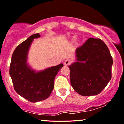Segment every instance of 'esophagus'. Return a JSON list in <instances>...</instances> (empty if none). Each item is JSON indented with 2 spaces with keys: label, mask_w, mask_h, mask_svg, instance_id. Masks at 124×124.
Segmentation results:
<instances>
[{
  "label": "esophagus",
  "mask_w": 124,
  "mask_h": 124,
  "mask_svg": "<svg viewBox=\"0 0 124 124\" xmlns=\"http://www.w3.org/2000/svg\"><path fill=\"white\" fill-rule=\"evenodd\" d=\"M71 62H72V61H71V60L70 59H66L65 61L64 62V65L65 66H67V65H70V64L71 63Z\"/></svg>",
  "instance_id": "34e87169"
}]
</instances>
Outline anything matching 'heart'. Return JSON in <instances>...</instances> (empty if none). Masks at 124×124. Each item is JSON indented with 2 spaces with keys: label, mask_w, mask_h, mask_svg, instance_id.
<instances>
[{
  "label": "heart",
  "mask_w": 124,
  "mask_h": 124,
  "mask_svg": "<svg viewBox=\"0 0 124 124\" xmlns=\"http://www.w3.org/2000/svg\"><path fill=\"white\" fill-rule=\"evenodd\" d=\"M75 38H76V36H74V37H73V39H72V41H74V40H75Z\"/></svg>",
  "instance_id": "1"
}]
</instances>
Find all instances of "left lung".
I'll return each mask as SVG.
<instances>
[{"label": "left lung", "instance_id": "1", "mask_svg": "<svg viewBox=\"0 0 124 124\" xmlns=\"http://www.w3.org/2000/svg\"><path fill=\"white\" fill-rule=\"evenodd\" d=\"M76 62L69 66L72 87L84 96L99 94L112 77L113 59L100 39H88L75 50Z\"/></svg>", "mask_w": 124, "mask_h": 124}]
</instances>
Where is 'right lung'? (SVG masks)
Segmentation results:
<instances>
[{
	"instance_id": "right-lung-1",
	"label": "right lung",
	"mask_w": 124,
	"mask_h": 124,
	"mask_svg": "<svg viewBox=\"0 0 124 124\" xmlns=\"http://www.w3.org/2000/svg\"><path fill=\"white\" fill-rule=\"evenodd\" d=\"M39 33L28 37L14 50L10 62L9 74L15 90L18 94L31 102H37L49 97L54 88L56 75L63 65L48 68L36 72L27 64V56L31 44Z\"/></svg>"
}]
</instances>
